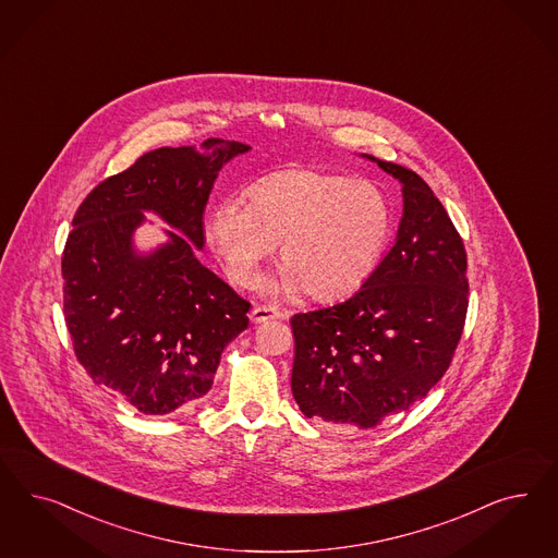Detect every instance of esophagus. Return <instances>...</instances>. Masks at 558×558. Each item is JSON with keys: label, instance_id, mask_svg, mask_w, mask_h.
Returning a JSON list of instances; mask_svg holds the SVG:
<instances>
[{"label": "esophagus", "instance_id": "esophagus-1", "mask_svg": "<svg viewBox=\"0 0 558 558\" xmlns=\"http://www.w3.org/2000/svg\"><path fill=\"white\" fill-rule=\"evenodd\" d=\"M286 318L283 312H279L277 307L256 306L251 312V320L254 324L267 323V320H279Z\"/></svg>", "mask_w": 558, "mask_h": 558}]
</instances>
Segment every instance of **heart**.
Listing matches in <instances>:
<instances>
[{
  "instance_id": "b5f03b06",
  "label": "heart",
  "mask_w": 558,
  "mask_h": 558,
  "mask_svg": "<svg viewBox=\"0 0 558 558\" xmlns=\"http://www.w3.org/2000/svg\"><path fill=\"white\" fill-rule=\"evenodd\" d=\"M392 223V205L374 182L289 168L256 180L248 203L219 201L207 234L238 286H251L279 244L283 269L265 286L267 293L304 289L314 300H337L378 269Z\"/></svg>"
}]
</instances>
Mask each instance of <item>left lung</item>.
<instances>
[{"instance_id": "8db88e82", "label": "left lung", "mask_w": 558, "mask_h": 558, "mask_svg": "<svg viewBox=\"0 0 558 558\" xmlns=\"http://www.w3.org/2000/svg\"><path fill=\"white\" fill-rule=\"evenodd\" d=\"M363 158L400 182L395 246L347 302L295 314L291 392L307 418L376 427L407 413L450 367L468 310L466 251L427 182Z\"/></svg>"}]
</instances>
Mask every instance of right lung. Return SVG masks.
Returning a JSON list of instances; mask_svg holds the SVG:
<instances>
[{"mask_svg": "<svg viewBox=\"0 0 558 558\" xmlns=\"http://www.w3.org/2000/svg\"><path fill=\"white\" fill-rule=\"evenodd\" d=\"M246 151L223 140L147 151L100 182L73 217L61 272L75 355L140 413L195 407L223 349L248 326L251 304L197 258L219 170ZM145 213L171 226L156 250L134 240Z\"/></svg>", "mask_w": 558, "mask_h": 558, "instance_id": "1", "label": "right lung"}]
</instances>
